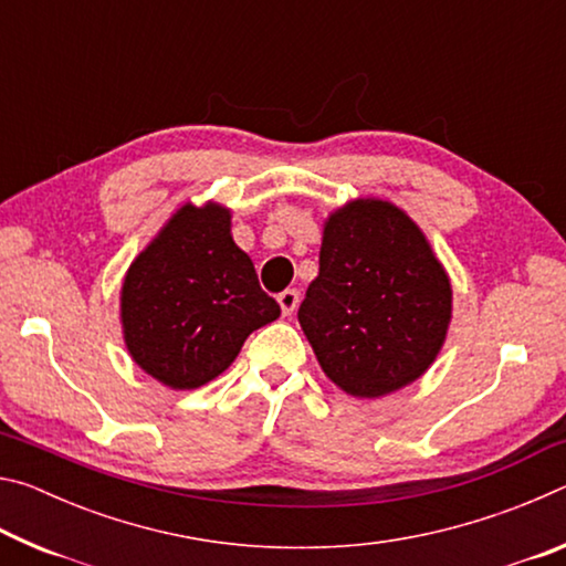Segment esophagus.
Masks as SVG:
<instances>
[{"mask_svg": "<svg viewBox=\"0 0 566 566\" xmlns=\"http://www.w3.org/2000/svg\"><path fill=\"white\" fill-rule=\"evenodd\" d=\"M276 302H280L284 317H290V314H294L296 306H300V292H296V290H284L280 296H276Z\"/></svg>", "mask_w": 566, "mask_h": 566, "instance_id": "1", "label": "esophagus"}]
</instances>
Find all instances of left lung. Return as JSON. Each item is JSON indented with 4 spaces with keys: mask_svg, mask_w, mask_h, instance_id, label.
I'll use <instances>...</instances> for the list:
<instances>
[{
    "mask_svg": "<svg viewBox=\"0 0 566 566\" xmlns=\"http://www.w3.org/2000/svg\"><path fill=\"white\" fill-rule=\"evenodd\" d=\"M452 322V284L405 209L354 199L327 217L319 274L300 324L324 375L342 391L377 399L432 367Z\"/></svg>",
    "mask_w": 566,
    "mask_h": 566,
    "instance_id": "obj_1",
    "label": "left lung"
}]
</instances>
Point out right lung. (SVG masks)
<instances>
[{"instance_id": "obj_1", "label": "right lung", "mask_w": 566, "mask_h": 566, "mask_svg": "<svg viewBox=\"0 0 566 566\" xmlns=\"http://www.w3.org/2000/svg\"><path fill=\"white\" fill-rule=\"evenodd\" d=\"M119 317L132 359L169 389H197L237 359L254 329L280 317L217 202L179 207L122 282Z\"/></svg>"}]
</instances>
